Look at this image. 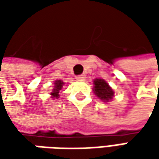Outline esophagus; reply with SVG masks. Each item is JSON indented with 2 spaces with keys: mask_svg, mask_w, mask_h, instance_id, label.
Returning <instances> with one entry per match:
<instances>
[{
  "mask_svg": "<svg viewBox=\"0 0 159 159\" xmlns=\"http://www.w3.org/2000/svg\"><path fill=\"white\" fill-rule=\"evenodd\" d=\"M76 80H79V81H84L86 80V75H84V74H82V75H78L76 77Z\"/></svg>",
  "mask_w": 159,
  "mask_h": 159,
  "instance_id": "obj_1",
  "label": "esophagus"
}]
</instances>
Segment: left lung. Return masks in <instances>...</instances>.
<instances>
[{"label": "left lung", "instance_id": "left-lung-1", "mask_svg": "<svg viewBox=\"0 0 159 159\" xmlns=\"http://www.w3.org/2000/svg\"><path fill=\"white\" fill-rule=\"evenodd\" d=\"M94 92L101 100L103 102H108L112 99L114 92L105 80L102 79H96L94 80Z\"/></svg>", "mask_w": 159, "mask_h": 159}]
</instances>
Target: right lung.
Segmentation results:
<instances>
[{
  "label": "right lung",
  "instance_id": "right-lung-1",
  "mask_svg": "<svg viewBox=\"0 0 159 159\" xmlns=\"http://www.w3.org/2000/svg\"><path fill=\"white\" fill-rule=\"evenodd\" d=\"M64 84V83L62 80H57L55 82V88L53 89L52 93L50 94V95H52L53 98H57V99L58 97H59V91L63 88V85Z\"/></svg>",
  "mask_w": 159,
  "mask_h": 159
}]
</instances>
